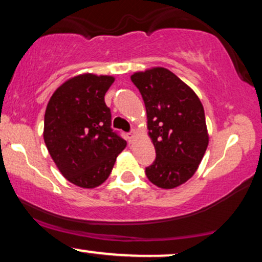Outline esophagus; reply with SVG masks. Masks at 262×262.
Wrapping results in <instances>:
<instances>
[{
  "mask_svg": "<svg viewBox=\"0 0 262 262\" xmlns=\"http://www.w3.org/2000/svg\"><path fill=\"white\" fill-rule=\"evenodd\" d=\"M135 134H137V132H135V130H132L130 133L128 134V139H129V141H133V139L135 138Z\"/></svg>",
  "mask_w": 262,
  "mask_h": 262,
  "instance_id": "1",
  "label": "esophagus"
}]
</instances>
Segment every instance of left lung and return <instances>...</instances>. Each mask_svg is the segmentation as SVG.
<instances>
[{"instance_id": "8db88e82", "label": "left lung", "mask_w": 262, "mask_h": 262, "mask_svg": "<svg viewBox=\"0 0 262 262\" xmlns=\"http://www.w3.org/2000/svg\"><path fill=\"white\" fill-rule=\"evenodd\" d=\"M130 79L145 103L156 151L146 177L160 188L179 187L194 175L208 146L202 103L191 87L165 68L138 71Z\"/></svg>"}]
</instances>
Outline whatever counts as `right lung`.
Masks as SVG:
<instances>
[{"mask_svg": "<svg viewBox=\"0 0 262 262\" xmlns=\"http://www.w3.org/2000/svg\"><path fill=\"white\" fill-rule=\"evenodd\" d=\"M113 82L108 75H77L55 90L45 110L48 151L61 175L79 187L102 185L127 145L111 128V110L104 103Z\"/></svg>", "mask_w": 262, "mask_h": 262, "instance_id": "add662e5", "label": "right lung"}]
</instances>
